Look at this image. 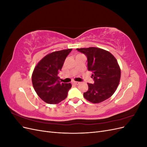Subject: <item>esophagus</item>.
<instances>
[{
  "label": "esophagus",
  "mask_w": 147,
  "mask_h": 147,
  "mask_svg": "<svg viewBox=\"0 0 147 147\" xmlns=\"http://www.w3.org/2000/svg\"><path fill=\"white\" fill-rule=\"evenodd\" d=\"M73 84H79L80 82H74Z\"/></svg>",
  "instance_id": "1"
}]
</instances>
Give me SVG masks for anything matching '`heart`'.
<instances>
[{"label":"heart","mask_w":147,"mask_h":147,"mask_svg":"<svg viewBox=\"0 0 147 147\" xmlns=\"http://www.w3.org/2000/svg\"><path fill=\"white\" fill-rule=\"evenodd\" d=\"M81 55H77V56H81Z\"/></svg>","instance_id":"obj_1"}]
</instances>
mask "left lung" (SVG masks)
Returning a JSON list of instances; mask_svg holds the SVG:
<instances>
[{
  "mask_svg": "<svg viewBox=\"0 0 147 147\" xmlns=\"http://www.w3.org/2000/svg\"><path fill=\"white\" fill-rule=\"evenodd\" d=\"M87 56L88 70L92 72L94 84L88 83V90L83 96L87 100L98 104L109 99L116 91L121 78L117 60L108 51L96 47L77 48Z\"/></svg>",
  "mask_w": 147,
  "mask_h": 147,
  "instance_id": "1",
  "label": "left lung"
}]
</instances>
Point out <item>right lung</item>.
<instances>
[{
	"label": "right lung",
	"mask_w": 147,
	"mask_h": 147,
	"mask_svg": "<svg viewBox=\"0 0 147 147\" xmlns=\"http://www.w3.org/2000/svg\"><path fill=\"white\" fill-rule=\"evenodd\" d=\"M72 50L49 53L35 67L32 75V85L40 98L47 104H56L64 100L72 87L70 83H61L58 77L59 71Z\"/></svg>",
	"instance_id": "1"
}]
</instances>
